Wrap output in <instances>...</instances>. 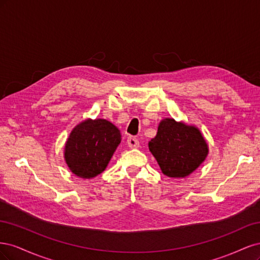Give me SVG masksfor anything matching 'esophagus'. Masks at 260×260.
<instances>
[{"instance_id": "obj_1", "label": "esophagus", "mask_w": 260, "mask_h": 260, "mask_svg": "<svg viewBox=\"0 0 260 260\" xmlns=\"http://www.w3.org/2000/svg\"><path fill=\"white\" fill-rule=\"evenodd\" d=\"M127 143H128V146L130 148H137L140 146V142L139 140L136 138V137H129L127 139Z\"/></svg>"}]
</instances>
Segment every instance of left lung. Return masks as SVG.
<instances>
[{
	"instance_id": "1",
	"label": "left lung",
	"mask_w": 260,
	"mask_h": 260,
	"mask_svg": "<svg viewBox=\"0 0 260 260\" xmlns=\"http://www.w3.org/2000/svg\"><path fill=\"white\" fill-rule=\"evenodd\" d=\"M148 148L164 175L184 178L205 160L208 154L206 141L198 128L166 118L159 125Z\"/></svg>"
}]
</instances>
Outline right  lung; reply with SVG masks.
Segmentation results:
<instances>
[{
    "instance_id": "1",
    "label": "right lung",
    "mask_w": 260,
    "mask_h": 260,
    "mask_svg": "<svg viewBox=\"0 0 260 260\" xmlns=\"http://www.w3.org/2000/svg\"><path fill=\"white\" fill-rule=\"evenodd\" d=\"M120 132L105 119L85 120L72 131L65 146L69 169L80 178L90 179L104 171L118 144Z\"/></svg>"
}]
</instances>
